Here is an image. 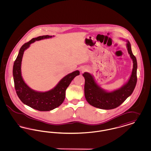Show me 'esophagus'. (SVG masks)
<instances>
[{"mask_svg":"<svg viewBox=\"0 0 151 151\" xmlns=\"http://www.w3.org/2000/svg\"><path fill=\"white\" fill-rule=\"evenodd\" d=\"M80 70H81V72H85L86 70V67H82V68L80 69Z\"/></svg>","mask_w":151,"mask_h":151,"instance_id":"34e87169","label":"esophagus"}]
</instances>
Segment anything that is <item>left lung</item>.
<instances>
[{
	"label": "left lung",
	"instance_id": "obj_1",
	"mask_svg": "<svg viewBox=\"0 0 151 151\" xmlns=\"http://www.w3.org/2000/svg\"><path fill=\"white\" fill-rule=\"evenodd\" d=\"M122 40L125 41L124 39ZM126 47L129 57L132 60L133 68L127 81L121 88L108 91L102 88L97 83L93 76L89 73L83 74L85 79L84 94L87 102L92 106L104 110H110L117 108L132 93L137 82V60L132 54L131 44L126 40Z\"/></svg>",
	"mask_w": 151,
	"mask_h": 151
}]
</instances>
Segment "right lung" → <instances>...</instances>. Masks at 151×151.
Instances as JSON below:
<instances>
[{
	"mask_svg": "<svg viewBox=\"0 0 151 151\" xmlns=\"http://www.w3.org/2000/svg\"><path fill=\"white\" fill-rule=\"evenodd\" d=\"M54 36H39L24 43L20 48L13 67L14 88L19 98L26 105L41 111H50L59 106L64 101L65 91L72 80L80 74L78 70L71 72L61 79L57 86L46 92L32 89L24 81L22 75V62L24 52L30 44L36 41L50 38Z\"/></svg>",
	"mask_w": 151,
	"mask_h": 151,
	"instance_id": "obj_1",
	"label": "right lung"
}]
</instances>
